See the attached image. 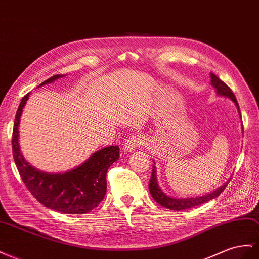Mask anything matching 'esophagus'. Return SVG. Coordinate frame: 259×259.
I'll use <instances>...</instances> for the list:
<instances>
[{
    "mask_svg": "<svg viewBox=\"0 0 259 259\" xmlns=\"http://www.w3.org/2000/svg\"><path fill=\"white\" fill-rule=\"evenodd\" d=\"M144 144V138L141 135H136V136H132L130 137L126 142L124 143L123 149L125 151H134L136 148H138L139 146H142Z\"/></svg>",
    "mask_w": 259,
    "mask_h": 259,
    "instance_id": "esophagus-1",
    "label": "esophagus"
}]
</instances>
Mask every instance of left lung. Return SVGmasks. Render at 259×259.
<instances>
[{
	"label": "left lung",
	"instance_id": "8db88e82",
	"mask_svg": "<svg viewBox=\"0 0 259 259\" xmlns=\"http://www.w3.org/2000/svg\"><path fill=\"white\" fill-rule=\"evenodd\" d=\"M210 85L214 88L217 95L220 96V97L229 98V99L235 104V107L237 109V112H239V114L241 116L239 103H237V101L235 99L234 94L231 92V89H230L225 82L220 80L212 73H210ZM242 131H243V126H242ZM156 172H157L156 166H155V164H153L152 172H151V178H150V181H149V192L151 194V196H152L153 199H155L158 202L159 205H161L162 207H164L166 209H170V210H176V211H181V210H184V209H190V208H193V207H196L198 205L204 204V202H207V201L211 200L215 197H218L219 195L223 192V190L226 188L227 184H229L230 180H231V178H230L225 184L217 188L215 191L209 193V194H206V195H202V196L178 198V197L169 196V195H166L161 190V187H160L159 184H158L157 173Z\"/></svg>",
	"mask_w": 259,
	"mask_h": 259
}]
</instances>
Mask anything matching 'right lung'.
<instances>
[{"mask_svg": "<svg viewBox=\"0 0 259 259\" xmlns=\"http://www.w3.org/2000/svg\"><path fill=\"white\" fill-rule=\"evenodd\" d=\"M54 75L38 87L64 77ZM30 94L19 103L13 128V157L19 176L33 197L45 207L65 214L90 212L100 204L107 193L108 169L120 158L118 146H109L95 151L85 162L67 172L50 173L31 165L19 146V122Z\"/></svg>", "mask_w": 259, "mask_h": 259, "instance_id": "obj_1", "label": "right lung"}]
</instances>
